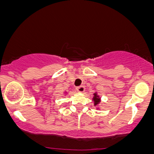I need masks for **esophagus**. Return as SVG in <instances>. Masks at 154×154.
I'll use <instances>...</instances> for the list:
<instances>
[{"label": "esophagus", "instance_id": "34e87169", "mask_svg": "<svg viewBox=\"0 0 154 154\" xmlns=\"http://www.w3.org/2000/svg\"><path fill=\"white\" fill-rule=\"evenodd\" d=\"M77 91L79 93H84L85 91V88L84 86H80V87L77 88Z\"/></svg>", "mask_w": 154, "mask_h": 154}]
</instances>
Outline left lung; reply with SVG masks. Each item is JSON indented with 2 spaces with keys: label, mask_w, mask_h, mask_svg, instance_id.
<instances>
[{
  "label": "left lung",
  "mask_w": 154,
  "mask_h": 154,
  "mask_svg": "<svg viewBox=\"0 0 154 154\" xmlns=\"http://www.w3.org/2000/svg\"><path fill=\"white\" fill-rule=\"evenodd\" d=\"M92 100H93V103H94V106H98V104H99L100 103V101H101L100 95L98 94L97 92L93 93V98H92ZM96 109H99V107H97Z\"/></svg>",
  "instance_id": "1"
}]
</instances>
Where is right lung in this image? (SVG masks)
<instances>
[{
    "label": "right lung",
    "mask_w": 154,
    "mask_h": 154,
    "mask_svg": "<svg viewBox=\"0 0 154 154\" xmlns=\"http://www.w3.org/2000/svg\"><path fill=\"white\" fill-rule=\"evenodd\" d=\"M67 93H67V92H66V91H65V92H64V94H65V95H66V94H67Z\"/></svg>",
    "instance_id": "right-lung-1"
}]
</instances>
